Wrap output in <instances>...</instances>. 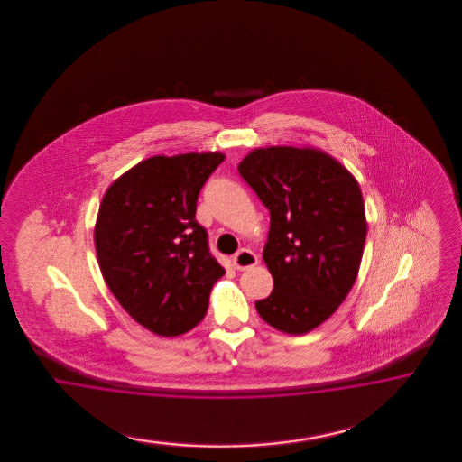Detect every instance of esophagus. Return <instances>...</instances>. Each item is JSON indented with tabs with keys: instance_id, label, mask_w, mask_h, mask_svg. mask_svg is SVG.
<instances>
[{
	"instance_id": "obj_1",
	"label": "esophagus",
	"mask_w": 462,
	"mask_h": 462,
	"mask_svg": "<svg viewBox=\"0 0 462 462\" xmlns=\"http://www.w3.org/2000/svg\"><path fill=\"white\" fill-rule=\"evenodd\" d=\"M232 263H234L236 269L244 271V269L255 266V264L259 263V259H257V255H255L254 252L249 251V249H240V251L232 257Z\"/></svg>"
}]
</instances>
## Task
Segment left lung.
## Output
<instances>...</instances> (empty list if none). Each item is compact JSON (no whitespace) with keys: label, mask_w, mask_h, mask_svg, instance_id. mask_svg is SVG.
I'll return each mask as SVG.
<instances>
[{"label":"left lung","mask_w":462,"mask_h":462,"mask_svg":"<svg viewBox=\"0 0 462 462\" xmlns=\"http://www.w3.org/2000/svg\"><path fill=\"white\" fill-rule=\"evenodd\" d=\"M238 172L271 215L263 257L274 286L255 310L281 332L307 334L336 311L357 278L367 234L361 188L317 149H255Z\"/></svg>","instance_id":"obj_1"}]
</instances>
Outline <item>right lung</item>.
<instances>
[{"label": "right lung", "instance_id": "1", "mask_svg": "<svg viewBox=\"0 0 462 462\" xmlns=\"http://www.w3.org/2000/svg\"><path fill=\"white\" fill-rule=\"evenodd\" d=\"M220 152L155 155L126 171L99 205V269L126 313L157 336L191 330L225 274L195 220L196 201Z\"/></svg>", "mask_w": 462, "mask_h": 462}]
</instances>
